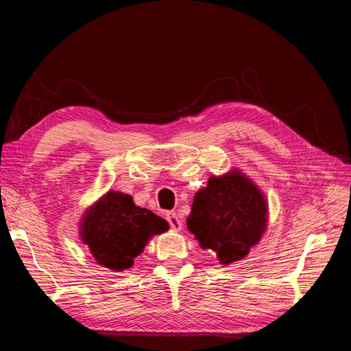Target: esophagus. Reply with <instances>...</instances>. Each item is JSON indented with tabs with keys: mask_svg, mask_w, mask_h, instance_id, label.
<instances>
[{
	"mask_svg": "<svg viewBox=\"0 0 351 351\" xmlns=\"http://www.w3.org/2000/svg\"><path fill=\"white\" fill-rule=\"evenodd\" d=\"M167 221L169 222V226H171V228L174 231H180L183 228V221L180 219V217L176 214V212H168Z\"/></svg>",
	"mask_w": 351,
	"mask_h": 351,
	"instance_id": "obj_1",
	"label": "esophagus"
}]
</instances>
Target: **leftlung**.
Here are the masks:
<instances>
[{"label": "left lung", "instance_id": "obj_1", "mask_svg": "<svg viewBox=\"0 0 351 351\" xmlns=\"http://www.w3.org/2000/svg\"><path fill=\"white\" fill-rule=\"evenodd\" d=\"M268 227V202L259 186L232 168L210 176L197 190L187 228L204 249L217 254L221 265L244 259Z\"/></svg>", "mask_w": 351, "mask_h": 351}]
</instances>
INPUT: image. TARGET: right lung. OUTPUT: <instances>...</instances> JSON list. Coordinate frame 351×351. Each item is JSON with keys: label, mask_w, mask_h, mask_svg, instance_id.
<instances>
[{"label": "right lung", "mask_w": 351, "mask_h": 351, "mask_svg": "<svg viewBox=\"0 0 351 351\" xmlns=\"http://www.w3.org/2000/svg\"><path fill=\"white\" fill-rule=\"evenodd\" d=\"M168 222L136 206L130 195L110 190L79 221V237L98 265L115 272L133 267L154 236L168 231Z\"/></svg>", "instance_id": "right-lung-1"}]
</instances>
